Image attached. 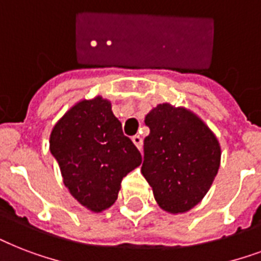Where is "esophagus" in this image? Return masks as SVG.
I'll list each match as a JSON object with an SVG mask.
<instances>
[{
	"instance_id": "esophagus-1",
	"label": "esophagus",
	"mask_w": 261,
	"mask_h": 261,
	"mask_svg": "<svg viewBox=\"0 0 261 261\" xmlns=\"http://www.w3.org/2000/svg\"><path fill=\"white\" fill-rule=\"evenodd\" d=\"M131 139H133V142H134V145L137 146V149L141 150V149H142V138H141L139 135H134Z\"/></svg>"
}]
</instances>
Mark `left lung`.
Here are the masks:
<instances>
[{
	"mask_svg": "<svg viewBox=\"0 0 261 261\" xmlns=\"http://www.w3.org/2000/svg\"><path fill=\"white\" fill-rule=\"evenodd\" d=\"M141 168L157 204L171 214L190 211L208 192L221 164V146L210 127L184 107L163 102L145 118Z\"/></svg>",
	"mask_w": 261,
	"mask_h": 261,
	"instance_id": "left-lung-1",
	"label": "left lung"
}]
</instances>
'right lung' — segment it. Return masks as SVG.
Wrapping results in <instances>:
<instances>
[{
  "instance_id": "right-lung-1",
  "label": "right lung",
  "mask_w": 261,
  "mask_h": 261,
  "mask_svg": "<svg viewBox=\"0 0 261 261\" xmlns=\"http://www.w3.org/2000/svg\"><path fill=\"white\" fill-rule=\"evenodd\" d=\"M50 150L71 196L93 213L114 204L123 177L142 163L111 101L101 96L75 102L59 119L51 131Z\"/></svg>"
}]
</instances>
